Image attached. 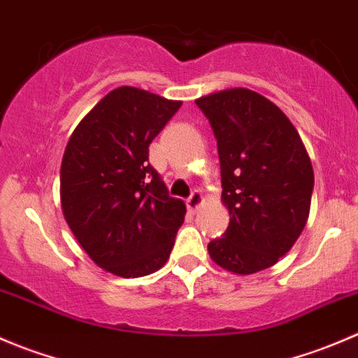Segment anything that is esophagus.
I'll list each match as a JSON object with an SVG mask.
<instances>
[{"label": "esophagus", "instance_id": "34e87169", "mask_svg": "<svg viewBox=\"0 0 358 358\" xmlns=\"http://www.w3.org/2000/svg\"><path fill=\"white\" fill-rule=\"evenodd\" d=\"M202 194L199 192V190H194L192 194H190V197L189 199H187V208H189V211H196L197 208H199V206L202 204Z\"/></svg>", "mask_w": 358, "mask_h": 358}]
</instances>
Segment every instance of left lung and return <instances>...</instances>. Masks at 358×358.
Returning a JSON list of instances; mask_svg holds the SVG:
<instances>
[{"instance_id": "left-lung-1", "label": "left lung", "mask_w": 358, "mask_h": 358, "mask_svg": "<svg viewBox=\"0 0 358 358\" xmlns=\"http://www.w3.org/2000/svg\"><path fill=\"white\" fill-rule=\"evenodd\" d=\"M218 145L222 201L230 223L208 244L216 265L249 275L275 265L308 220L313 168L292 122L248 88L196 100Z\"/></svg>"}]
</instances>
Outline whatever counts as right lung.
<instances>
[{
    "instance_id": "right-lung-1",
    "label": "right lung",
    "mask_w": 358,
    "mask_h": 358,
    "mask_svg": "<svg viewBox=\"0 0 358 358\" xmlns=\"http://www.w3.org/2000/svg\"><path fill=\"white\" fill-rule=\"evenodd\" d=\"M182 102L121 86L69 138L60 168L67 225L86 255L117 277H143L169 258L185 202L149 164V145Z\"/></svg>"
}]
</instances>
